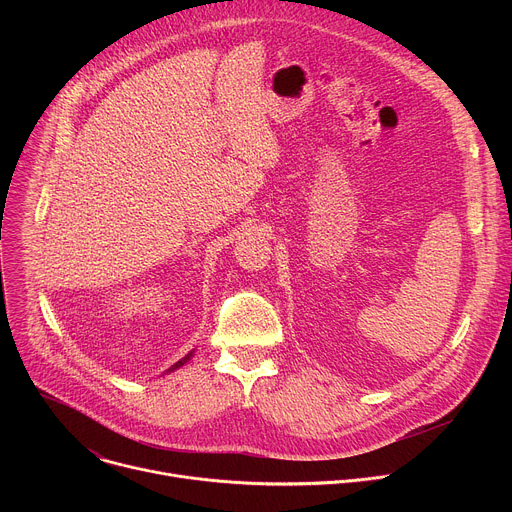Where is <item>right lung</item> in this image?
<instances>
[{
  "label": "right lung",
  "mask_w": 512,
  "mask_h": 512,
  "mask_svg": "<svg viewBox=\"0 0 512 512\" xmlns=\"http://www.w3.org/2000/svg\"><path fill=\"white\" fill-rule=\"evenodd\" d=\"M192 356H194V350H190V352H188L184 358H180L176 364H172V367L166 371V375H168V373H174V371H178L180 367H184V364H186V362H188Z\"/></svg>",
  "instance_id": "1"
}]
</instances>
